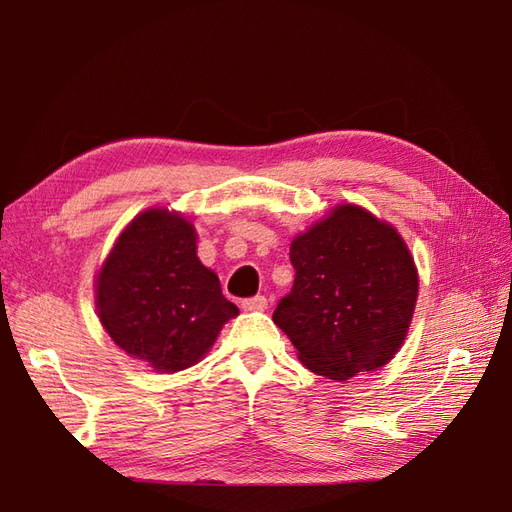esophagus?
Returning a JSON list of instances; mask_svg holds the SVG:
<instances>
[{
	"label": "esophagus",
	"instance_id": "obj_1",
	"mask_svg": "<svg viewBox=\"0 0 512 512\" xmlns=\"http://www.w3.org/2000/svg\"><path fill=\"white\" fill-rule=\"evenodd\" d=\"M267 305H269V301H267V297H262V294H256V297L241 301V307L245 309V312H262V309H267Z\"/></svg>",
	"mask_w": 512,
	"mask_h": 512
}]
</instances>
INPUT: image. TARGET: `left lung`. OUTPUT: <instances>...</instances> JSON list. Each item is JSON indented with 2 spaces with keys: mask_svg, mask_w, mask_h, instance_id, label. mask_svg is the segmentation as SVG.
I'll return each mask as SVG.
<instances>
[{
  "mask_svg": "<svg viewBox=\"0 0 512 512\" xmlns=\"http://www.w3.org/2000/svg\"><path fill=\"white\" fill-rule=\"evenodd\" d=\"M294 284L273 322L316 374L344 382L393 359L412 320L418 277L393 226L342 205L290 245Z\"/></svg>",
  "mask_w": 512,
  "mask_h": 512,
  "instance_id": "left-lung-1",
  "label": "left lung"
}]
</instances>
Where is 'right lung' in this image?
<instances>
[{
	"instance_id": "1",
	"label": "right lung",
	"mask_w": 512,
	"mask_h": 512,
	"mask_svg": "<svg viewBox=\"0 0 512 512\" xmlns=\"http://www.w3.org/2000/svg\"><path fill=\"white\" fill-rule=\"evenodd\" d=\"M98 314L113 342L158 371L194 365L239 314L218 275L200 265L196 232L149 209L121 232L98 275Z\"/></svg>"
}]
</instances>
